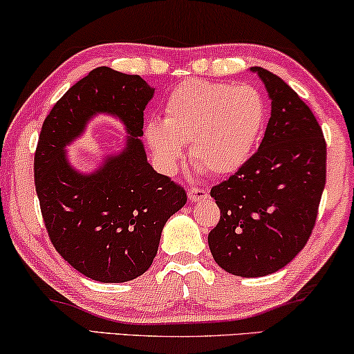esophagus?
<instances>
[{
	"instance_id": "esophagus-1",
	"label": "esophagus",
	"mask_w": 354,
	"mask_h": 354,
	"mask_svg": "<svg viewBox=\"0 0 354 354\" xmlns=\"http://www.w3.org/2000/svg\"><path fill=\"white\" fill-rule=\"evenodd\" d=\"M187 197H189V202L203 201V198L208 197V191L203 187H191L187 191Z\"/></svg>"
}]
</instances>
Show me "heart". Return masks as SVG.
<instances>
[{
	"label": "heart",
	"mask_w": 354,
	"mask_h": 354,
	"mask_svg": "<svg viewBox=\"0 0 354 354\" xmlns=\"http://www.w3.org/2000/svg\"><path fill=\"white\" fill-rule=\"evenodd\" d=\"M265 97L253 86L189 80L165 104L163 120H149L144 136L162 171L171 175L189 142L192 162L215 176L237 171L266 127Z\"/></svg>",
	"instance_id": "b5f03b06"
}]
</instances>
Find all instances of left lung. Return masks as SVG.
Listing matches in <instances>:
<instances>
[{"label": "left lung", "instance_id": "obj_1", "mask_svg": "<svg viewBox=\"0 0 354 354\" xmlns=\"http://www.w3.org/2000/svg\"><path fill=\"white\" fill-rule=\"evenodd\" d=\"M250 71L265 83L271 118L258 151L212 187L221 218L208 245L226 272L261 277L282 270L306 245L326 186L327 151L300 96L266 68Z\"/></svg>", "mask_w": 354, "mask_h": 354}]
</instances>
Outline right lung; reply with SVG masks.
Instances as JSON below:
<instances>
[{"label":"right lung","mask_w":354,"mask_h":354,"mask_svg":"<svg viewBox=\"0 0 354 354\" xmlns=\"http://www.w3.org/2000/svg\"><path fill=\"white\" fill-rule=\"evenodd\" d=\"M153 91L139 75L97 67L59 99L39 133L35 187L44 226L59 255L93 281L144 274L168 218L186 205V191L153 170L139 139ZM99 113L120 120L129 136L120 153L83 174L65 147Z\"/></svg>","instance_id":"1"}]
</instances>
